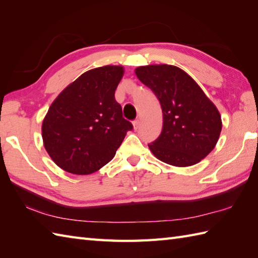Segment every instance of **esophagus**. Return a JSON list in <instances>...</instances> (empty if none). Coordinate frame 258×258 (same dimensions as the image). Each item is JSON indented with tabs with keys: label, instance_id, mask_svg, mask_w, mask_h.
<instances>
[{
	"label": "esophagus",
	"instance_id": "1",
	"mask_svg": "<svg viewBox=\"0 0 258 258\" xmlns=\"http://www.w3.org/2000/svg\"><path fill=\"white\" fill-rule=\"evenodd\" d=\"M139 126H140V120H139V119H135L134 122H133V127H134V130H138Z\"/></svg>",
	"mask_w": 258,
	"mask_h": 258
}]
</instances>
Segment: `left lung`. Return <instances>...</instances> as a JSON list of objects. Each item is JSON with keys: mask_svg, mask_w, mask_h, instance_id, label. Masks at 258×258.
<instances>
[{"mask_svg": "<svg viewBox=\"0 0 258 258\" xmlns=\"http://www.w3.org/2000/svg\"><path fill=\"white\" fill-rule=\"evenodd\" d=\"M142 83L161 103L163 128L149 144L158 160L173 166L201 162L215 147L222 131L216 106L190 76L173 65H147L135 70Z\"/></svg>", "mask_w": 258, "mask_h": 258, "instance_id": "8db88e82", "label": "left lung"}]
</instances>
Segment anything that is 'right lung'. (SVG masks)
Masks as SVG:
<instances>
[{"label":"right lung","instance_id":"add662e5","mask_svg":"<svg viewBox=\"0 0 258 258\" xmlns=\"http://www.w3.org/2000/svg\"><path fill=\"white\" fill-rule=\"evenodd\" d=\"M123 67L87 71L63 90L42 124L43 143L54 163L64 171L87 175L114 157L133 125L123 117L115 90Z\"/></svg>","mask_w":258,"mask_h":258}]
</instances>
